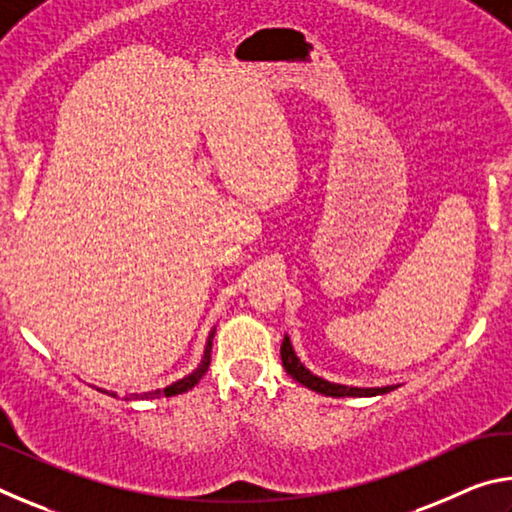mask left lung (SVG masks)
I'll return each instance as SVG.
<instances>
[{"mask_svg":"<svg viewBox=\"0 0 512 512\" xmlns=\"http://www.w3.org/2000/svg\"><path fill=\"white\" fill-rule=\"evenodd\" d=\"M280 357H282V366L289 375L298 381V384L307 386L309 391H316L320 395L327 397H375V395H384L395 391L397 386H375V388H363V386H345V384H334V381H327L323 377H318L311 372L305 363L298 359L296 350H293L289 334H284L282 348H280Z\"/></svg>","mask_w":512,"mask_h":512,"instance_id":"left-lung-1","label":"left lung"}]
</instances>
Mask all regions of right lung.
Returning <instances> with one entry per match:
<instances>
[{"instance_id": "1", "label": "right lung", "mask_w": 512, "mask_h": 512, "mask_svg": "<svg viewBox=\"0 0 512 512\" xmlns=\"http://www.w3.org/2000/svg\"><path fill=\"white\" fill-rule=\"evenodd\" d=\"M214 329L216 327H212L210 329V336H207V341H205V352H203V359H201V363H198V366L189 372V375H185L183 379H178V381H173L171 386H167L162 391V388H158V391H146V393H131V395H126L124 400H153V397H171V395H180V393H187L189 388H194L198 381L203 379V375L207 372V368H210V352H212V339H214ZM101 393H108V395H112V397H117V393H112V391H103V388H99Z\"/></svg>"}]
</instances>
